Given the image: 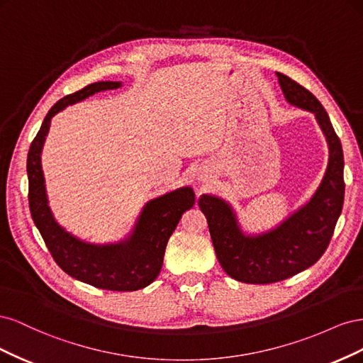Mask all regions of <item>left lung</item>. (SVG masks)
<instances>
[{"instance_id": "8db88e82", "label": "left lung", "mask_w": 363, "mask_h": 363, "mask_svg": "<svg viewBox=\"0 0 363 363\" xmlns=\"http://www.w3.org/2000/svg\"><path fill=\"white\" fill-rule=\"evenodd\" d=\"M277 77L286 101L315 115L328 162L309 201L268 232L245 233L232 204L211 194L200 196L216 257L230 277L242 283H276L312 267L328 247L344 204V152L330 118L313 94L286 75Z\"/></svg>"}]
</instances>
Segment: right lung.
<instances>
[{
	"instance_id": "right-lung-1",
	"label": "right lung",
	"mask_w": 363,
	"mask_h": 363,
	"mask_svg": "<svg viewBox=\"0 0 363 363\" xmlns=\"http://www.w3.org/2000/svg\"><path fill=\"white\" fill-rule=\"evenodd\" d=\"M121 86V82H96L54 104L30 145L27 175L31 218L57 265L68 276L91 286L127 292L148 286L159 276L168 239L182 215L195 203L192 188L183 186L150 200L142 207L133 228L124 239L118 242L92 244L77 238L56 221L48 203L40 160L54 115L96 92L118 89Z\"/></svg>"
}]
</instances>
